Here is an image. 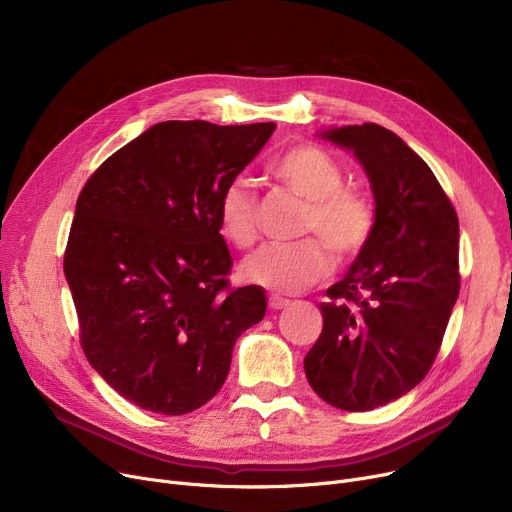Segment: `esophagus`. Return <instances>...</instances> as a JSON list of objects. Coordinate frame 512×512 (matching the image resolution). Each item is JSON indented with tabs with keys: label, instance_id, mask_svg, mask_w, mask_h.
I'll return each instance as SVG.
<instances>
[{
	"label": "esophagus",
	"instance_id": "obj_1",
	"mask_svg": "<svg viewBox=\"0 0 512 512\" xmlns=\"http://www.w3.org/2000/svg\"><path fill=\"white\" fill-rule=\"evenodd\" d=\"M267 305H270V309H284V307L290 305V301L278 297V294H272V297L267 299Z\"/></svg>",
	"mask_w": 512,
	"mask_h": 512
}]
</instances>
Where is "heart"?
<instances>
[{
	"label": "heart",
	"instance_id": "obj_1",
	"mask_svg": "<svg viewBox=\"0 0 512 512\" xmlns=\"http://www.w3.org/2000/svg\"><path fill=\"white\" fill-rule=\"evenodd\" d=\"M270 170L290 193L307 201L301 232L315 236L263 245L242 263V278L276 292H299L330 274L331 248L340 263L365 253L375 232V205L357 188L342 186L344 172L328 151L311 143L290 147L274 159ZM257 215L253 188L245 180L228 182L218 199L222 236L238 249L251 247L257 238Z\"/></svg>",
	"mask_w": 512,
	"mask_h": 512
}]
</instances>
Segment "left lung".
Wrapping results in <instances>:
<instances>
[{
    "label": "left lung",
    "instance_id": "1",
    "mask_svg": "<svg viewBox=\"0 0 512 512\" xmlns=\"http://www.w3.org/2000/svg\"><path fill=\"white\" fill-rule=\"evenodd\" d=\"M353 149L375 197V232L326 290L324 330L305 357L311 388L342 411H371L432 369L459 297V218L425 161L380 124L324 134Z\"/></svg>",
    "mask_w": 512,
    "mask_h": 512
}]
</instances>
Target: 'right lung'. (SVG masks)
Here are the masks:
<instances>
[{
    "label": "right lung",
    "mask_w": 512,
    "mask_h": 512,
    "mask_svg": "<svg viewBox=\"0 0 512 512\" xmlns=\"http://www.w3.org/2000/svg\"><path fill=\"white\" fill-rule=\"evenodd\" d=\"M276 124L168 120L93 172L64 253L80 346L134 405L184 415L211 400L232 348L265 315L259 286H230L218 199Z\"/></svg>",
    "instance_id": "right-lung-1"
}]
</instances>
